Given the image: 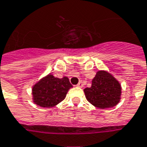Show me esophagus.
Returning <instances> with one entry per match:
<instances>
[{
    "label": "esophagus",
    "mask_w": 147,
    "mask_h": 147,
    "mask_svg": "<svg viewBox=\"0 0 147 147\" xmlns=\"http://www.w3.org/2000/svg\"><path fill=\"white\" fill-rule=\"evenodd\" d=\"M77 86L79 87V88H82V87H83V82H79L78 83V85H77Z\"/></svg>",
    "instance_id": "1"
}]
</instances>
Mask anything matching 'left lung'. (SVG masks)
I'll use <instances>...</instances> for the list:
<instances>
[{
  "label": "left lung",
  "instance_id": "left-lung-1",
  "mask_svg": "<svg viewBox=\"0 0 147 147\" xmlns=\"http://www.w3.org/2000/svg\"><path fill=\"white\" fill-rule=\"evenodd\" d=\"M122 88L119 82L108 71H98L92 81L90 88L84 92L86 99L97 108H111L120 101Z\"/></svg>",
  "mask_w": 147,
  "mask_h": 147
}]
</instances>
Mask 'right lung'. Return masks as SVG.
Masks as SVG:
<instances>
[{
  "instance_id": "1",
  "label": "right lung",
  "mask_w": 147,
  "mask_h": 147,
  "mask_svg": "<svg viewBox=\"0 0 147 147\" xmlns=\"http://www.w3.org/2000/svg\"><path fill=\"white\" fill-rule=\"evenodd\" d=\"M71 88L68 77L59 78L49 74L33 86V102L41 107L51 108L63 101Z\"/></svg>"
}]
</instances>
